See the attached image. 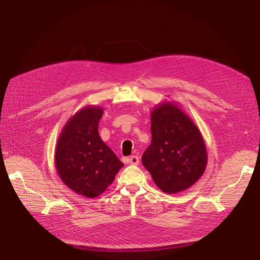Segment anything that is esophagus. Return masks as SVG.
<instances>
[{
    "mask_svg": "<svg viewBox=\"0 0 260 260\" xmlns=\"http://www.w3.org/2000/svg\"><path fill=\"white\" fill-rule=\"evenodd\" d=\"M129 164L131 165H134V166H137L139 164V157L134 155V156H131L129 157Z\"/></svg>",
    "mask_w": 260,
    "mask_h": 260,
    "instance_id": "esophagus-1",
    "label": "esophagus"
}]
</instances>
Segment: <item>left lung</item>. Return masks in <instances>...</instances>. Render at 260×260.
Listing matches in <instances>:
<instances>
[{"label":"left lung","instance_id":"8db88e82","mask_svg":"<svg viewBox=\"0 0 260 260\" xmlns=\"http://www.w3.org/2000/svg\"><path fill=\"white\" fill-rule=\"evenodd\" d=\"M151 145L142 165L156 186L169 194L182 192L204 174L206 144L200 128L174 101H162L151 111Z\"/></svg>","mask_w":260,"mask_h":260}]
</instances>
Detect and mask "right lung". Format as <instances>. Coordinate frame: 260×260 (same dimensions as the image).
I'll list each match as a JSON object with an SVG mask.
<instances>
[{
    "label": "right lung",
    "mask_w": 260,
    "mask_h": 260,
    "mask_svg": "<svg viewBox=\"0 0 260 260\" xmlns=\"http://www.w3.org/2000/svg\"><path fill=\"white\" fill-rule=\"evenodd\" d=\"M103 111L95 105L76 111L62 127L54 154L62 183L89 199L102 194L124 166L99 135Z\"/></svg>",
    "instance_id": "obj_1"
}]
</instances>
